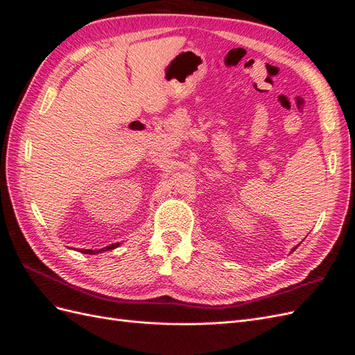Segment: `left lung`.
I'll list each match as a JSON object with an SVG mask.
<instances>
[{
    "instance_id": "1",
    "label": "left lung",
    "mask_w": 355,
    "mask_h": 355,
    "mask_svg": "<svg viewBox=\"0 0 355 355\" xmlns=\"http://www.w3.org/2000/svg\"><path fill=\"white\" fill-rule=\"evenodd\" d=\"M296 250V247H293V249H292V252H295Z\"/></svg>"
}]
</instances>
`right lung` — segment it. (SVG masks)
<instances>
[{"label":"right lung","mask_w":355,"mask_h":355,"mask_svg":"<svg viewBox=\"0 0 355 355\" xmlns=\"http://www.w3.org/2000/svg\"><path fill=\"white\" fill-rule=\"evenodd\" d=\"M120 245V243H114L108 247H103V249H99V250H90V249H80L78 252L81 253H85V254H98V253H102V252H106V250H112V249H116V247Z\"/></svg>","instance_id":"add662e5"}]
</instances>
